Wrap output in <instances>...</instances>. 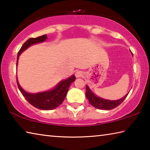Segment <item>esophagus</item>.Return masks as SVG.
<instances>
[{"label": "esophagus", "instance_id": "esophagus-1", "mask_svg": "<svg viewBox=\"0 0 150 150\" xmlns=\"http://www.w3.org/2000/svg\"><path fill=\"white\" fill-rule=\"evenodd\" d=\"M75 76L76 77H81L82 76H83V73L81 71H76L75 73Z\"/></svg>", "mask_w": 150, "mask_h": 150}]
</instances>
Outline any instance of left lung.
Masks as SVG:
<instances>
[{"label":"left lung","mask_w":150,"mask_h":150,"mask_svg":"<svg viewBox=\"0 0 150 150\" xmlns=\"http://www.w3.org/2000/svg\"><path fill=\"white\" fill-rule=\"evenodd\" d=\"M128 95V93L126 94L124 97L118 100H111L105 99V98H100L99 96L95 95L92 92V91L90 89V88L87 85H86V97L88 98L91 105L96 108L100 109V110H111V109L117 107L118 106L120 105L123 102V100L125 99Z\"/></svg>","instance_id":"1"}]
</instances>
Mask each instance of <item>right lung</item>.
Masks as SVG:
<instances>
[{
	"label": "right lung",
	"instance_id": "right-lung-1",
	"mask_svg": "<svg viewBox=\"0 0 150 150\" xmlns=\"http://www.w3.org/2000/svg\"><path fill=\"white\" fill-rule=\"evenodd\" d=\"M47 35H43L42 36L38 38H32L27 40V41L22 45L20 48L17 55L16 66L18 62L19 56L24 51L28 49L31 45L38 44V43L44 42L47 39ZM75 76L73 75L67 79L62 80L55 86L52 89L44 91V92L37 93H30L25 91L20 85L18 81L16 78V82L19 90L24 97L26 98L28 102L31 104L34 107L39 108L40 110H50L56 108L64 100L67 91L69 90L70 85L75 80Z\"/></svg>",
	"mask_w": 150,
	"mask_h": 150
}]
</instances>
